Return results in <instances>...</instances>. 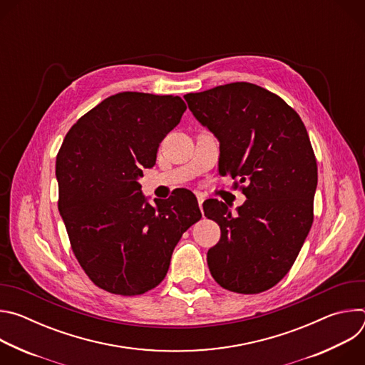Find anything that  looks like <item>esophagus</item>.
Segmentation results:
<instances>
[{
	"label": "esophagus",
	"instance_id": "obj_1",
	"mask_svg": "<svg viewBox=\"0 0 365 365\" xmlns=\"http://www.w3.org/2000/svg\"><path fill=\"white\" fill-rule=\"evenodd\" d=\"M203 200H205V197H203L200 193H197V203H199L200 211H202V203H203Z\"/></svg>",
	"mask_w": 365,
	"mask_h": 365
}]
</instances>
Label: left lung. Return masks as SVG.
Wrapping results in <instances>:
<instances>
[{
    "instance_id": "obj_1",
    "label": "left lung",
    "mask_w": 365,
    "mask_h": 365,
    "mask_svg": "<svg viewBox=\"0 0 365 365\" xmlns=\"http://www.w3.org/2000/svg\"><path fill=\"white\" fill-rule=\"evenodd\" d=\"M185 99L220 140V173L238 178L234 187L247 196L237 214L218 199L203 203L205 215L221 228L207 267L230 292L269 290L292 269L314 222L318 166L306 127L279 95L250 82Z\"/></svg>"
}]
</instances>
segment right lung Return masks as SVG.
I'll return each mask as SVG.
<instances>
[{
	"instance_id": "right-lung-1",
	"label": "right lung",
	"mask_w": 365,
	"mask_h": 365,
	"mask_svg": "<svg viewBox=\"0 0 365 365\" xmlns=\"http://www.w3.org/2000/svg\"><path fill=\"white\" fill-rule=\"evenodd\" d=\"M185 111L180 96L120 92L82 115L62 143L59 212L81 267L102 290L137 296L160 284L182 234L202 218L195 195L150 205L137 182Z\"/></svg>"
}]
</instances>
